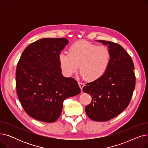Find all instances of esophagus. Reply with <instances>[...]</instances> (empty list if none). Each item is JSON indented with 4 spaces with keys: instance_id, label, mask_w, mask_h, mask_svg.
<instances>
[{
    "instance_id": "1",
    "label": "esophagus",
    "mask_w": 148,
    "mask_h": 148,
    "mask_svg": "<svg viewBox=\"0 0 148 148\" xmlns=\"http://www.w3.org/2000/svg\"><path fill=\"white\" fill-rule=\"evenodd\" d=\"M79 86H80L81 90H82L83 87L84 86V83H82V82H79Z\"/></svg>"
}]
</instances>
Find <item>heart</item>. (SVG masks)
Returning a JSON list of instances; mask_svg holds the SVG:
<instances>
[{
    "mask_svg": "<svg viewBox=\"0 0 148 148\" xmlns=\"http://www.w3.org/2000/svg\"><path fill=\"white\" fill-rule=\"evenodd\" d=\"M112 60L111 51L105 45H99L86 41L73 44L69 53L59 55L60 68L66 76H71L78 70L90 81L101 78L107 71Z\"/></svg>",
    "mask_w": 148,
    "mask_h": 148,
    "instance_id": "obj_1",
    "label": "heart"
}]
</instances>
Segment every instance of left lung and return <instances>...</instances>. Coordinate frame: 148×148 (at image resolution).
<instances>
[{"instance_id": "left-lung-1", "label": "left lung", "mask_w": 148, "mask_h": 148, "mask_svg": "<svg viewBox=\"0 0 148 148\" xmlns=\"http://www.w3.org/2000/svg\"><path fill=\"white\" fill-rule=\"evenodd\" d=\"M97 41L108 45L112 60L104 75L86 84L83 90L92 97L90 104L85 107L88 117L104 122L117 116L128 107L135 88L136 77L133 62L121 45Z\"/></svg>"}]
</instances>
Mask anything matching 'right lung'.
Segmentation results:
<instances>
[{"label":"right lung","instance_id":"obj_1","mask_svg":"<svg viewBox=\"0 0 148 148\" xmlns=\"http://www.w3.org/2000/svg\"><path fill=\"white\" fill-rule=\"evenodd\" d=\"M68 43L65 38L40 39L27 47L18 62V99L25 112L36 120L55 122L64 101L81 92L74 79L61 73L59 55Z\"/></svg>","mask_w":148,"mask_h":148}]
</instances>
